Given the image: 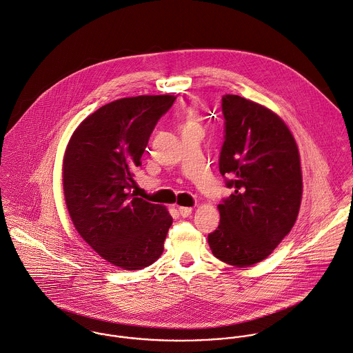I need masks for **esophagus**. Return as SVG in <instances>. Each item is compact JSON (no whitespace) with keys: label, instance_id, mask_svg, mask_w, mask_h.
<instances>
[{"label":"esophagus","instance_id":"obj_1","mask_svg":"<svg viewBox=\"0 0 353 353\" xmlns=\"http://www.w3.org/2000/svg\"><path fill=\"white\" fill-rule=\"evenodd\" d=\"M179 212L181 216H190L192 214V208H179Z\"/></svg>","mask_w":353,"mask_h":353}]
</instances>
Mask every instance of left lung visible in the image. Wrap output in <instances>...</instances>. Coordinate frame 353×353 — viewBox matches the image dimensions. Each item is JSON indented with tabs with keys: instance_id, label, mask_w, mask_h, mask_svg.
I'll return each mask as SVG.
<instances>
[{
	"instance_id": "8db88e82",
	"label": "left lung",
	"mask_w": 353,
	"mask_h": 353,
	"mask_svg": "<svg viewBox=\"0 0 353 353\" xmlns=\"http://www.w3.org/2000/svg\"><path fill=\"white\" fill-rule=\"evenodd\" d=\"M221 106L219 173L233 192L218 205L219 225L208 240L215 258L248 268L268 258L296 222L300 155L285 123L268 108L230 94Z\"/></svg>"
}]
</instances>
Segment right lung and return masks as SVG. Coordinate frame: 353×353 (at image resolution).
<instances>
[{
    "label": "right lung",
    "instance_id": "add662e5",
    "mask_svg": "<svg viewBox=\"0 0 353 353\" xmlns=\"http://www.w3.org/2000/svg\"><path fill=\"white\" fill-rule=\"evenodd\" d=\"M174 99L139 95L99 108L76 128L64 155V195L76 230L124 270L154 263L173 222L163 206L138 198L131 183L152 130Z\"/></svg>",
    "mask_w": 353,
    "mask_h": 353
}]
</instances>
